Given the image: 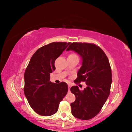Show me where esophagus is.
<instances>
[{
  "label": "esophagus",
  "instance_id": "1",
  "mask_svg": "<svg viewBox=\"0 0 132 132\" xmlns=\"http://www.w3.org/2000/svg\"><path fill=\"white\" fill-rule=\"evenodd\" d=\"M70 87H71V85L69 84L68 85V90H69V91H70Z\"/></svg>",
  "mask_w": 132,
  "mask_h": 132
}]
</instances>
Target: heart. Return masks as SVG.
<instances>
[{
  "mask_svg": "<svg viewBox=\"0 0 132 132\" xmlns=\"http://www.w3.org/2000/svg\"><path fill=\"white\" fill-rule=\"evenodd\" d=\"M69 56H72V57H77V56H78V55H77V54H75V53H71V54H69Z\"/></svg>",
  "mask_w": 132,
  "mask_h": 132,
  "instance_id": "1",
  "label": "heart"
}]
</instances>
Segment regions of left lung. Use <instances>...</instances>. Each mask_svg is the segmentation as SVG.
Instances as JSON below:
<instances>
[{
    "mask_svg": "<svg viewBox=\"0 0 132 132\" xmlns=\"http://www.w3.org/2000/svg\"><path fill=\"white\" fill-rule=\"evenodd\" d=\"M67 51L73 50L82 57V66L74 82H86L87 87L80 90L78 86L70 88L75 101L70 104L71 113L76 118L88 120L96 116L110 94L112 71L104 52L94 43L73 42Z\"/></svg>",
    "mask_w": 132,
    "mask_h": 132,
    "instance_id": "1",
    "label": "left lung"
}]
</instances>
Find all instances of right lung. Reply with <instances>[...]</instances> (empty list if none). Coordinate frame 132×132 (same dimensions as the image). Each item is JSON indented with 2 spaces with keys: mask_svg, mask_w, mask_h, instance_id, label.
Instances as JSON below:
<instances>
[{
  "mask_svg": "<svg viewBox=\"0 0 132 132\" xmlns=\"http://www.w3.org/2000/svg\"><path fill=\"white\" fill-rule=\"evenodd\" d=\"M70 42H54L39 48L32 56L24 74L23 91L29 105L37 114L50 116L58 111L59 102L68 93L65 82L50 81L54 62Z\"/></svg>",
  "mask_w": 132,
  "mask_h": 132,
  "instance_id": "obj_1",
  "label": "right lung"
}]
</instances>
